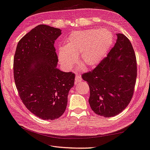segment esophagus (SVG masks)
Here are the masks:
<instances>
[{
    "label": "esophagus",
    "mask_w": 150,
    "mask_h": 150,
    "mask_svg": "<svg viewBox=\"0 0 150 150\" xmlns=\"http://www.w3.org/2000/svg\"><path fill=\"white\" fill-rule=\"evenodd\" d=\"M82 81V78L80 75L76 74L75 77V84H78Z\"/></svg>",
    "instance_id": "1"
}]
</instances>
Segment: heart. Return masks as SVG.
<instances>
[{
	"mask_svg": "<svg viewBox=\"0 0 150 150\" xmlns=\"http://www.w3.org/2000/svg\"><path fill=\"white\" fill-rule=\"evenodd\" d=\"M114 43V36L107 30L91 29L72 34L65 47L60 48V64L70 69L80 54L79 64L83 69L96 67L107 55Z\"/></svg>",
	"mask_w": 150,
	"mask_h": 150,
	"instance_id": "1",
	"label": "heart"
}]
</instances>
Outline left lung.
<instances>
[{
    "mask_svg": "<svg viewBox=\"0 0 150 150\" xmlns=\"http://www.w3.org/2000/svg\"><path fill=\"white\" fill-rule=\"evenodd\" d=\"M114 47L93 70L82 75L90 90L89 103L96 114L118 115L127 107L134 93L137 77L136 55L129 40L116 34Z\"/></svg>",
    "mask_w": 150,
    "mask_h": 150,
    "instance_id": "8db88e82",
    "label": "left lung"
}]
</instances>
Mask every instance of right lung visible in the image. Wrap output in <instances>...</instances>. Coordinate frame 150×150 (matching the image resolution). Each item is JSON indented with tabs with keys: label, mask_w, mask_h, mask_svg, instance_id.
I'll return each instance as SVG.
<instances>
[{
	"label": "right lung",
	"mask_w": 150,
	"mask_h": 150,
	"mask_svg": "<svg viewBox=\"0 0 150 150\" xmlns=\"http://www.w3.org/2000/svg\"><path fill=\"white\" fill-rule=\"evenodd\" d=\"M61 30L45 25L31 30L19 40L14 58V78L23 103L43 120L59 118L67 104L75 75L57 68L55 40Z\"/></svg>",
	"instance_id": "right-lung-1"
}]
</instances>
